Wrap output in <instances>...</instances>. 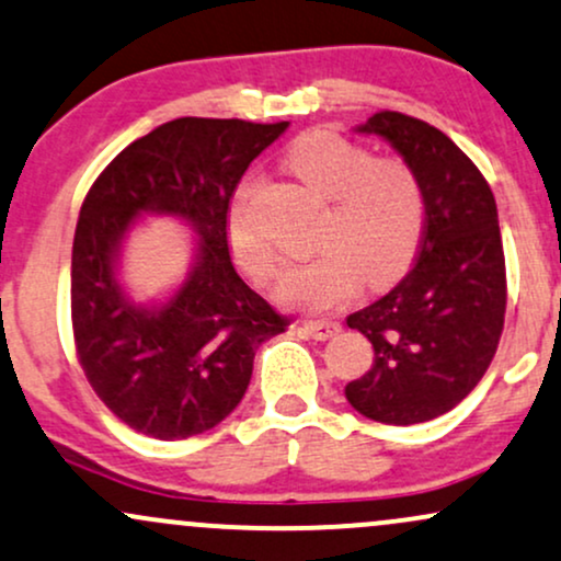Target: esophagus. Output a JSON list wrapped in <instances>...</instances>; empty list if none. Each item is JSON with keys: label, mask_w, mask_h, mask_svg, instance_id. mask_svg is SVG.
<instances>
[{"label": "esophagus", "mask_w": 561, "mask_h": 561, "mask_svg": "<svg viewBox=\"0 0 561 561\" xmlns=\"http://www.w3.org/2000/svg\"><path fill=\"white\" fill-rule=\"evenodd\" d=\"M305 331L312 335V339L328 341L341 331V325L335 320H305Z\"/></svg>", "instance_id": "34e87169"}]
</instances>
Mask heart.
<instances>
[{"label":"heart","instance_id":"1","mask_svg":"<svg viewBox=\"0 0 561 561\" xmlns=\"http://www.w3.org/2000/svg\"><path fill=\"white\" fill-rule=\"evenodd\" d=\"M288 170L328 199L314 247L305 265L283 275L286 305L325 312L357 294L359 283L388 286L412 265L425 230V191L410 162L373 157L359 141L318 128L288 147ZM260 181L241 178L226 209V243L247 278L265 286L280 260L260 228L254 196Z\"/></svg>","mask_w":561,"mask_h":561}]
</instances>
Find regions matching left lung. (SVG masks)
<instances>
[{"mask_svg": "<svg viewBox=\"0 0 561 561\" xmlns=\"http://www.w3.org/2000/svg\"><path fill=\"white\" fill-rule=\"evenodd\" d=\"M359 130L383 136L425 191V230L407 278L348 314L373 367L346 386L359 414L414 425L454 410L489 370L506 312V262L493 191L444 130L380 110Z\"/></svg>", "mask_w": 561, "mask_h": 561, "instance_id": "obj_1", "label": "left lung"}]
</instances>
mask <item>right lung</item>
<instances>
[{"label":"right lung","mask_w":561,"mask_h":561,"mask_svg":"<svg viewBox=\"0 0 561 561\" xmlns=\"http://www.w3.org/2000/svg\"><path fill=\"white\" fill-rule=\"evenodd\" d=\"M280 123L178 117L136 138L91 183L72 241L70 320L85 380L149 438L209 431L239 407L262 341L291 322L239 278L226 209ZM168 211L201 233L195 273L160 310L134 308L114 278L116 243L136 214Z\"/></svg>","instance_id":"1"}]
</instances>
